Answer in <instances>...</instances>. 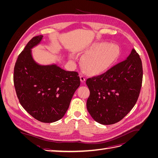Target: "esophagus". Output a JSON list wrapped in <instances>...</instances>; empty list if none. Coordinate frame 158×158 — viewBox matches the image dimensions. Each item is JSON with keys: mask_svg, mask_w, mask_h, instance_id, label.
Instances as JSON below:
<instances>
[{"mask_svg": "<svg viewBox=\"0 0 158 158\" xmlns=\"http://www.w3.org/2000/svg\"><path fill=\"white\" fill-rule=\"evenodd\" d=\"M80 80L81 82H82V83H84L85 81V79H86V76H85L84 74H80Z\"/></svg>", "mask_w": 158, "mask_h": 158, "instance_id": "obj_1", "label": "esophagus"}]
</instances>
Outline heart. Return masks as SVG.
Returning <instances> with one entry per match:
<instances>
[{"label":"heart","mask_w":158,"mask_h":158,"mask_svg":"<svg viewBox=\"0 0 158 158\" xmlns=\"http://www.w3.org/2000/svg\"><path fill=\"white\" fill-rule=\"evenodd\" d=\"M87 55L83 56L82 64L85 69L92 73H100L107 69L119 54L116 45H107L106 43H96L86 49Z\"/></svg>","instance_id":"obj_1"}]
</instances>
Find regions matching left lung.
<instances>
[{
	"instance_id": "8db88e82",
	"label": "left lung",
	"mask_w": 158,
	"mask_h": 158,
	"mask_svg": "<svg viewBox=\"0 0 158 158\" xmlns=\"http://www.w3.org/2000/svg\"><path fill=\"white\" fill-rule=\"evenodd\" d=\"M142 60L132 49L127 59L106 73L88 78L87 109L94 120L112 125L125 117L135 106L142 82Z\"/></svg>"
}]
</instances>
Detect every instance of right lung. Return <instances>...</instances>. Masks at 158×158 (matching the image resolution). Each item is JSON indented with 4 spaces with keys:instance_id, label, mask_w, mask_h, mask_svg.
<instances>
[{
    "instance_id": "add662e5",
    "label": "right lung",
    "mask_w": 158,
    "mask_h": 158,
    "mask_svg": "<svg viewBox=\"0 0 158 158\" xmlns=\"http://www.w3.org/2000/svg\"><path fill=\"white\" fill-rule=\"evenodd\" d=\"M43 37H33L18 55L14 84L23 109L37 120L50 123L64 117L80 80L77 72L66 71L55 64L36 63L31 49L40 44Z\"/></svg>"
}]
</instances>
